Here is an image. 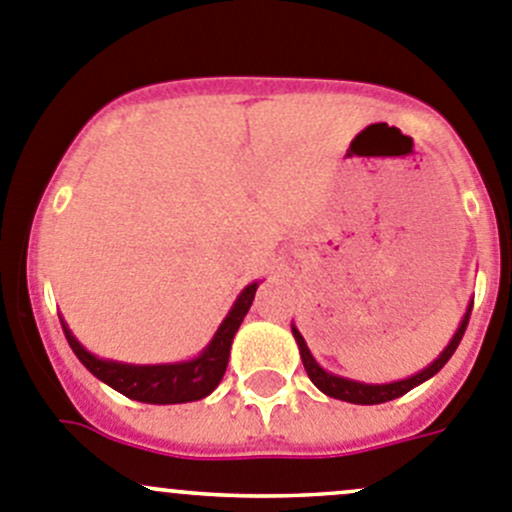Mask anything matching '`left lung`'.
Masks as SVG:
<instances>
[{"instance_id":"obj_1","label":"left lung","mask_w":512,"mask_h":512,"mask_svg":"<svg viewBox=\"0 0 512 512\" xmlns=\"http://www.w3.org/2000/svg\"><path fill=\"white\" fill-rule=\"evenodd\" d=\"M471 309L473 304H468V312L463 314L461 327L456 329V334H453V339L448 342V347L438 354V359L433 361V364H428L426 369H421L418 374L409 376V379L391 381V384H364V381H354V379H344V376H337V374H329V371H324L322 366L314 361L307 342H304V337L299 334V329L294 327V324H292V334H294V342H297L299 347V356H302L304 371H307L312 384L317 386L322 394L332 396V399H339V401H349V404L371 406V404H384V401L399 399V396H404L406 391H411L414 386L423 384L426 379H431L433 374H438V371L446 366V361L451 359L453 352H456L458 344H461L463 334H466V327H468V319H471Z\"/></svg>"}]
</instances>
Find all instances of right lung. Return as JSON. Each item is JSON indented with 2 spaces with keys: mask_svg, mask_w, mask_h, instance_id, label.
Returning <instances> with one entry per match:
<instances>
[{
  "mask_svg": "<svg viewBox=\"0 0 512 512\" xmlns=\"http://www.w3.org/2000/svg\"><path fill=\"white\" fill-rule=\"evenodd\" d=\"M257 282L247 285L235 299L232 309L227 312L223 324L218 327L215 337L210 339L208 347L203 349L195 359L180 361V364H153V366H136V364H121V361L98 359L91 352H86L79 344V339L71 334L66 322L64 327L69 347L79 356L81 364L116 389L118 394L128 396L133 401H143V404H188V401L205 399L213 394L215 386L223 379L227 369V359H230L232 337L240 329L242 319H245L247 309H250L252 299H255Z\"/></svg>",
  "mask_w": 512,
  "mask_h": 512,
  "instance_id": "right-lung-1",
  "label": "right lung"
}]
</instances>
